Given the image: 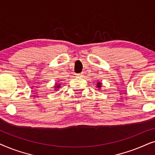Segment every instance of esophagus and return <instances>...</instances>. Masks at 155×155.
Returning <instances> with one entry per match:
<instances>
[{"instance_id": "esophagus-1", "label": "esophagus", "mask_w": 155, "mask_h": 155, "mask_svg": "<svg viewBox=\"0 0 155 155\" xmlns=\"http://www.w3.org/2000/svg\"><path fill=\"white\" fill-rule=\"evenodd\" d=\"M75 76H76V77H78V78H82V76H83V73H78V74H75Z\"/></svg>"}]
</instances>
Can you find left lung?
Instances as JSON below:
<instances>
[{
  "instance_id": "1",
  "label": "left lung",
  "mask_w": 155,
  "mask_h": 155,
  "mask_svg": "<svg viewBox=\"0 0 155 155\" xmlns=\"http://www.w3.org/2000/svg\"><path fill=\"white\" fill-rule=\"evenodd\" d=\"M97 88L98 89H100L101 87H102V84H101V82H100L99 81H98L97 82Z\"/></svg>"
}]
</instances>
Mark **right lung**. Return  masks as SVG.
<instances>
[{
	"label": "right lung",
	"mask_w": 155,
	"mask_h": 155,
	"mask_svg": "<svg viewBox=\"0 0 155 155\" xmlns=\"http://www.w3.org/2000/svg\"><path fill=\"white\" fill-rule=\"evenodd\" d=\"M61 87V84H57V82L56 83V84H55L54 86V90H58V89H59Z\"/></svg>",
	"instance_id": "obj_1"
}]
</instances>
